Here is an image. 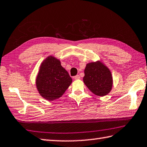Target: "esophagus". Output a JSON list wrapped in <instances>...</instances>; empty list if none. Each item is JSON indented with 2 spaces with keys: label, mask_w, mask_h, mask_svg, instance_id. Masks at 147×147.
Returning <instances> with one entry per match:
<instances>
[{
  "label": "esophagus",
  "mask_w": 147,
  "mask_h": 147,
  "mask_svg": "<svg viewBox=\"0 0 147 147\" xmlns=\"http://www.w3.org/2000/svg\"><path fill=\"white\" fill-rule=\"evenodd\" d=\"M80 78V76L79 75H76L74 77V80H79Z\"/></svg>",
  "instance_id": "1"
}]
</instances>
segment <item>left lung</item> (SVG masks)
<instances>
[{
	"label": "left lung",
	"mask_w": 147,
	"mask_h": 147,
	"mask_svg": "<svg viewBox=\"0 0 147 147\" xmlns=\"http://www.w3.org/2000/svg\"><path fill=\"white\" fill-rule=\"evenodd\" d=\"M83 82L92 92L98 96L108 94L113 87V77L111 71L100 60L86 65Z\"/></svg>",
	"instance_id": "1"
}]
</instances>
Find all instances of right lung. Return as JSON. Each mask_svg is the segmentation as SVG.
Returning a JSON list of instances; mask_svg holds the SVG:
<instances>
[{"instance_id": "right-lung-1", "label": "right lung", "mask_w": 147, "mask_h": 147, "mask_svg": "<svg viewBox=\"0 0 147 147\" xmlns=\"http://www.w3.org/2000/svg\"><path fill=\"white\" fill-rule=\"evenodd\" d=\"M72 81L68 72L61 65L60 60L50 55L40 65L36 85L43 98L53 100L62 97Z\"/></svg>"}]
</instances>
